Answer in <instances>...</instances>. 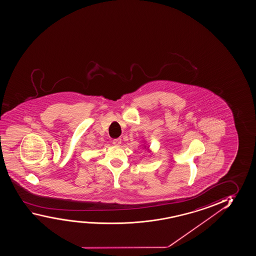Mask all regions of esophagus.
I'll return each mask as SVG.
<instances>
[{
  "label": "esophagus",
  "mask_w": 256,
  "mask_h": 256,
  "mask_svg": "<svg viewBox=\"0 0 256 256\" xmlns=\"http://www.w3.org/2000/svg\"><path fill=\"white\" fill-rule=\"evenodd\" d=\"M121 144H122L121 138H114L113 140V145L116 146H119Z\"/></svg>",
  "instance_id": "1"
}]
</instances>
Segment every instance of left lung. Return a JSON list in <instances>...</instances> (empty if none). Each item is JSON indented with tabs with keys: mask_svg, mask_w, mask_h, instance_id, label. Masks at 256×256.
Returning <instances> with one entry per match:
<instances>
[{
	"mask_svg": "<svg viewBox=\"0 0 256 256\" xmlns=\"http://www.w3.org/2000/svg\"><path fill=\"white\" fill-rule=\"evenodd\" d=\"M144 148H146L148 149V151H150V150H149V146H148V148H146V146H144ZM149 153H150V152H149Z\"/></svg>",
	"mask_w": 256,
	"mask_h": 256,
	"instance_id": "left-lung-1",
	"label": "left lung"
}]
</instances>
